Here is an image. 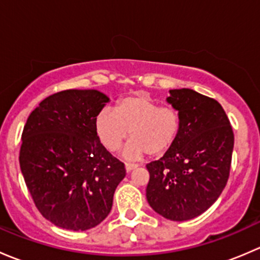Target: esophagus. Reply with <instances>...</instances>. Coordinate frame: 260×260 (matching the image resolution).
Returning a JSON list of instances; mask_svg holds the SVG:
<instances>
[{
  "instance_id": "34e87169",
  "label": "esophagus",
  "mask_w": 260,
  "mask_h": 260,
  "mask_svg": "<svg viewBox=\"0 0 260 260\" xmlns=\"http://www.w3.org/2000/svg\"><path fill=\"white\" fill-rule=\"evenodd\" d=\"M136 167H137V165L125 164V170H127V172H131V171H132V170H135Z\"/></svg>"
}]
</instances>
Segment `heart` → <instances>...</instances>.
<instances>
[{
  "instance_id": "obj_1",
  "label": "heart",
  "mask_w": 260,
  "mask_h": 260,
  "mask_svg": "<svg viewBox=\"0 0 260 260\" xmlns=\"http://www.w3.org/2000/svg\"><path fill=\"white\" fill-rule=\"evenodd\" d=\"M94 128L104 148L119 149L125 138L132 140L124 148L127 159H140L148 153L158 157L172 148L181 131V115L176 108L161 106L147 93L124 96L114 109H103L95 117Z\"/></svg>"
}]
</instances>
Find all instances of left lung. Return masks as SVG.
<instances>
[{"label":"left lung","instance_id":"1","mask_svg":"<svg viewBox=\"0 0 260 260\" xmlns=\"http://www.w3.org/2000/svg\"><path fill=\"white\" fill-rule=\"evenodd\" d=\"M181 131L170 151L146 165L147 201L174 221L193 219L217 200L229 179L234 133L219 102L192 89H172Z\"/></svg>","mask_w":260,"mask_h":260}]
</instances>
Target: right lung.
<instances>
[{"label":"right lung","mask_w":260,"mask_h":260,"mask_svg":"<svg viewBox=\"0 0 260 260\" xmlns=\"http://www.w3.org/2000/svg\"><path fill=\"white\" fill-rule=\"evenodd\" d=\"M109 98L69 89L44 99L22 131L20 167L35 206L62 229L88 230L111 212L124 164L99 141L95 117Z\"/></svg>","instance_id":"add662e5"}]
</instances>
